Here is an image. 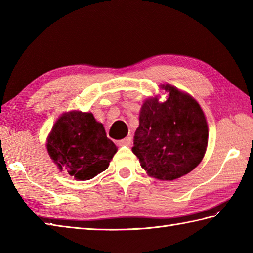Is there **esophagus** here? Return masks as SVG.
Here are the masks:
<instances>
[{"label":"esophagus","mask_w":253,"mask_h":253,"mask_svg":"<svg viewBox=\"0 0 253 253\" xmlns=\"http://www.w3.org/2000/svg\"><path fill=\"white\" fill-rule=\"evenodd\" d=\"M130 143H131L130 136H128V137L124 138V139H122V140L118 141V144H120V146H130Z\"/></svg>","instance_id":"34e87169"}]
</instances>
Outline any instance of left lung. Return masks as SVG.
<instances>
[{"label": "left lung", "instance_id": "left-lung-1", "mask_svg": "<svg viewBox=\"0 0 253 253\" xmlns=\"http://www.w3.org/2000/svg\"><path fill=\"white\" fill-rule=\"evenodd\" d=\"M169 98L142 104L132 152L150 176L174 180L196 169L208 144V124L200 105L190 95L169 84Z\"/></svg>", "mask_w": 253, "mask_h": 253}]
</instances>
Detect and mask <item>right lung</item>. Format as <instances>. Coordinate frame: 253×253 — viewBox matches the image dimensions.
I'll use <instances>...</instances> for the list:
<instances>
[{
    "label": "right lung",
    "mask_w": 253,
    "mask_h": 253,
    "mask_svg": "<svg viewBox=\"0 0 253 253\" xmlns=\"http://www.w3.org/2000/svg\"><path fill=\"white\" fill-rule=\"evenodd\" d=\"M47 152L61 170L79 180H89L104 171L117 151L104 127L91 113L69 112L53 126Z\"/></svg>",
    "instance_id": "add662e5"
}]
</instances>
